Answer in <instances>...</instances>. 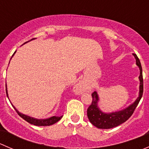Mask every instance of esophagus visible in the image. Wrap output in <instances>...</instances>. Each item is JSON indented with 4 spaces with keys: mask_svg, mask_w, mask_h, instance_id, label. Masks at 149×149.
I'll list each match as a JSON object with an SVG mask.
<instances>
[{
    "mask_svg": "<svg viewBox=\"0 0 149 149\" xmlns=\"http://www.w3.org/2000/svg\"><path fill=\"white\" fill-rule=\"evenodd\" d=\"M85 87L82 84H79L76 85V86L75 87V91L78 93V94H81L82 93V91H84Z\"/></svg>",
    "mask_w": 149,
    "mask_h": 149,
    "instance_id": "34e87169",
    "label": "esophagus"
}]
</instances>
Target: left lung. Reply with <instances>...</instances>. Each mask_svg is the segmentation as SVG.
Masks as SVG:
<instances>
[{"label":"left lung","mask_w":149,"mask_h":149,"mask_svg":"<svg viewBox=\"0 0 149 149\" xmlns=\"http://www.w3.org/2000/svg\"><path fill=\"white\" fill-rule=\"evenodd\" d=\"M136 60V65L140 68V91L139 97L136 100L133 104L129 106L126 109L123 110L119 111V112H112V113L107 114L102 112L99 107H97V102L99 100L98 95L96 91L91 94L92 96V102L91 105L87 109V116L88 120L91 122L92 125L96 126L98 128L101 129H109L112 127H117L120 125L122 123H125L126 120L129 119L131 117L136 109V107L139 104L140 100L142 97L143 92V73H142V67H141V62H140L139 58L136 55V54L133 53Z\"/></svg>","instance_id":"obj_1"}]
</instances>
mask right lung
I'll return each instance as SVG.
<instances>
[{
	"instance_id": "right-lung-1",
	"label": "right lung",
	"mask_w": 149,
	"mask_h": 149,
	"mask_svg": "<svg viewBox=\"0 0 149 149\" xmlns=\"http://www.w3.org/2000/svg\"><path fill=\"white\" fill-rule=\"evenodd\" d=\"M14 52V53H15ZM13 53V55H14ZM6 90V94H7V97H8V93H7V89ZM13 108L15 109V110L16 111V112L18 113V115L21 117L22 118H23L24 120H25L26 122L29 123L30 124H32L34 125H37V126H49L51 125H53L55 124V123L58 122L62 118L63 116L61 117H58V116H53V117H51V118H47V119H45V120H39V119H35L34 118H31V117L27 116V115H23V114L20 113L16 108L13 107Z\"/></svg>"
}]
</instances>
